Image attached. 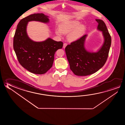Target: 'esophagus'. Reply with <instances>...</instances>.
Listing matches in <instances>:
<instances>
[{
    "instance_id": "1",
    "label": "esophagus",
    "mask_w": 125,
    "mask_h": 125,
    "mask_svg": "<svg viewBox=\"0 0 125 125\" xmlns=\"http://www.w3.org/2000/svg\"><path fill=\"white\" fill-rule=\"evenodd\" d=\"M67 43H64L63 44V48H65L67 46Z\"/></svg>"
}]
</instances>
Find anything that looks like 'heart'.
Wrapping results in <instances>:
<instances>
[{"label": "heart", "mask_w": 125, "mask_h": 125, "mask_svg": "<svg viewBox=\"0 0 125 125\" xmlns=\"http://www.w3.org/2000/svg\"><path fill=\"white\" fill-rule=\"evenodd\" d=\"M79 24V22L76 21L64 23L60 27L59 31H56V33L61 36L62 33L66 34L71 31L67 36V39L69 41H74L82 35L85 30L84 25Z\"/></svg>", "instance_id": "b5f03b06"}]
</instances>
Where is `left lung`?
<instances>
[{
	"label": "left lung",
	"mask_w": 125,
	"mask_h": 125,
	"mask_svg": "<svg viewBox=\"0 0 125 125\" xmlns=\"http://www.w3.org/2000/svg\"><path fill=\"white\" fill-rule=\"evenodd\" d=\"M98 23V29L102 31L104 41L97 52L90 53L84 47L87 35L72 42L65 47L66 54L70 69L74 74L87 76L94 74L104 66L108 57L111 44V37L103 21L96 19Z\"/></svg>",
	"instance_id": "1"
}]
</instances>
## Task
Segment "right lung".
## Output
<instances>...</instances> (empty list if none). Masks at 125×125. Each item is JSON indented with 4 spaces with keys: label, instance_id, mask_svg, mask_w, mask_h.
Masks as SVG:
<instances>
[{
    "label": "right lung",
    "instance_id": "obj_1",
    "mask_svg": "<svg viewBox=\"0 0 125 125\" xmlns=\"http://www.w3.org/2000/svg\"><path fill=\"white\" fill-rule=\"evenodd\" d=\"M31 21L46 23L49 20L43 13H34L22 19L15 33L13 48L22 67L33 74H45L52 67L56 51L62 48L63 43L50 38L43 42L32 41L26 31L28 22Z\"/></svg>",
    "mask_w": 125,
    "mask_h": 125
}]
</instances>
